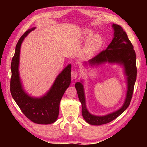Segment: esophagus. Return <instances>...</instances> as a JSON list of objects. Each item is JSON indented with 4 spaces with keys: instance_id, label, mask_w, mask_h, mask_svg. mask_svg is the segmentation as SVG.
Segmentation results:
<instances>
[{
    "instance_id": "1",
    "label": "esophagus",
    "mask_w": 147,
    "mask_h": 147,
    "mask_svg": "<svg viewBox=\"0 0 147 147\" xmlns=\"http://www.w3.org/2000/svg\"><path fill=\"white\" fill-rule=\"evenodd\" d=\"M78 73L76 71H73L71 72V77L73 79H76L77 77H78Z\"/></svg>"
}]
</instances>
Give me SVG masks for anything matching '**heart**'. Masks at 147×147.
I'll list each match as a JSON object with an SVG mask.
<instances>
[{
  "instance_id": "obj_1",
  "label": "heart",
  "mask_w": 147,
  "mask_h": 147,
  "mask_svg": "<svg viewBox=\"0 0 147 147\" xmlns=\"http://www.w3.org/2000/svg\"><path fill=\"white\" fill-rule=\"evenodd\" d=\"M94 32L91 29H85L82 34L88 38L82 49V55L86 58H91L100 51L104 45V39L100 35H94Z\"/></svg>"
}]
</instances>
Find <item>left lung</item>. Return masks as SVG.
Instances as JSON below:
<instances>
[{"mask_svg":"<svg viewBox=\"0 0 147 147\" xmlns=\"http://www.w3.org/2000/svg\"><path fill=\"white\" fill-rule=\"evenodd\" d=\"M112 28L114 31L113 38L107 49L93 58L89 59L88 62H84L83 64L85 66L89 65L91 67H96L108 63L119 64L123 66L127 84L126 98L123 106L117 110L105 115H94L89 112L86 107L83 81L76 82L75 88L78 98L82 104V114L87 123L92 125L97 126L108 123L118 117L127 109L132 97L136 80V55L132 44L121 26L113 24Z\"/></svg>","mask_w":147,"mask_h":147,"instance_id":"8db88e82","label":"left lung"}]
</instances>
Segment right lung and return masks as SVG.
I'll return each instance as SVG.
<instances>
[{"label":"right lung","instance_id":"obj_1","mask_svg":"<svg viewBox=\"0 0 147 147\" xmlns=\"http://www.w3.org/2000/svg\"><path fill=\"white\" fill-rule=\"evenodd\" d=\"M35 28L36 27L28 29L17 43L11 63L10 91L12 97L27 118L35 123L49 124L54 123L58 119L61 99L71 84V65L69 64L58 74L53 86L44 95L40 97L30 96L23 89L19 76V58L22 43Z\"/></svg>","mask_w":147,"mask_h":147}]
</instances>
